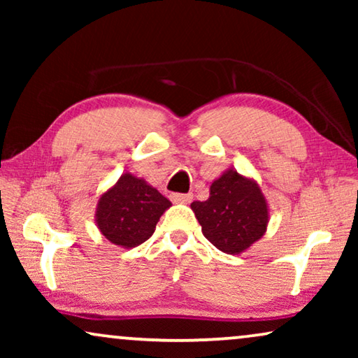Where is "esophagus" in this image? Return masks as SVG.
Masks as SVG:
<instances>
[{
    "label": "esophagus",
    "instance_id": "34e87169",
    "mask_svg": "<svg viewBox=\"0 0 358 358\" xmlns=\"http://www.w3.org/2000/svg\"><path fill=\"white\" fill-rule=\"evenodd\" d=\"M192 197V194H173L171 195V200H173L174 203H189Z\"/></svg>",
    "mask_w": 358,
    "mask_h": 358
}]
</instances>
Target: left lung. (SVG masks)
Returning a JSON list of instances; mask_svg holds the SVG:
<instances>
[{
    "label": "left lung",
    "mask_w": 358,
    "mask_h": 358,
    "mask_svg": "<svg viewBox=\"0 0 358 358\" xmlns=\"http://www.w3.org/2000/svg\"><path fill=\"white\" fill-rule=\"evenodd\" d=\"M190 208L203 236L222 252L241 254L267 231L268 203L257 180L229 168L210 185L205 202Z\"/></svg>",
    "instance_id": "1"
}]
</instances>
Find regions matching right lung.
<instances>
[{"instance_id":"1","label":"right lung","mask_w":358,"mask_h":358,"mask_svg":"<svg viewBox=\"0 0 358 358\" xmlns=\"http://www.w3.org/2000/svg\"><path fill=\"white\" fill-rule=\"evenodd\" d=\"M171 205L145 179L124 173L97 200L96 227L115 246L136 248L150 239Z\"/></svg>"}]
</instances>
